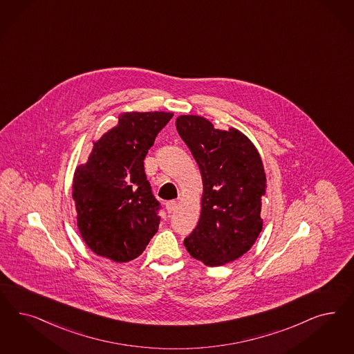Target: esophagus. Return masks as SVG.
<instances>
[{
	"mask_svg": "<svg viewBox=\"0 0 354 354\" xmlns=\"http://www.w3.org/2000/svg\"><path fill=\"white\" fill-rule=\"evenodd\" d=\"M165 208H167L168 214H173V212L176 211V208H177V202H176V201H169V202H167V203H165Z\"/></svg>",
	"mask_w": 354,
	"mask_h": 354,
	"instance_id": "esophagus-1",
	"label": "esophagus"
}]
</instances>
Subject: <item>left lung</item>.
Wrapping results in <instances>:
<instances>
[{
  "mask_svg": "<svg viewBox=\"0 0 354 354\" xmlns=\"http://www.w3.org/2000/svg\"><path fill=\"white\" fill-rule=\"evenodd\" d=\"M176 127L192 151L203 181L202 211L183 243L208 267L233 262L262 232L266 173L262 159L237 129L218 130L199 115H180Z\"/></svg>",
  "mask_w": 354,
  "mask_h": 354,
  "instance_id": "8db88e82",
  "label": "left lung"
}]
</instances>
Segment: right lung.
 <instances>
[{
	"label": "right lung",
	"instance_id": "obj_1",
	"mask_svg": "<svg viewBox=\"0 0 354 354\" xmlns=\"http://www.w3.org/2000/svg\"><path fill=\"white\" fill-rule=\"evenodd\" d=\"M173 113L127 112L93 143L88 161L74 173L73 199L80 236L95 254L114 262L138 258L159 228V201L145 162Z\"/></svg>",
	"mask_w": 354,
	"mask_h": 354
}]
</instances>
